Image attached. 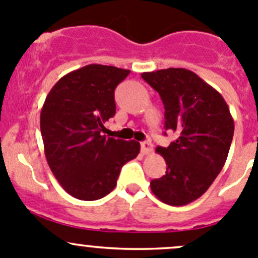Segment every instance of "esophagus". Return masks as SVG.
Wrapping results in <instances>:
<instances>
[{"label":"esophagus","mask_w":258,"mask_h":258,"mask_svg":"<svg viewBox=\"0 0 258 258\" xmlns=\"http://www.w3.org/2000/svg\"><path fill=\"white\" fill-rule=\"evenodd\" d=\"M152 150H153V146L151 142H147V141L141 142V152L144 153V155H148V153L152 152Z\"/></svg>","instance_id":"esophagus-1"}]
</instances>
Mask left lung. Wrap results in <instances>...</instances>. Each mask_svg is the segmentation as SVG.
Instances as JSON below:
<instances>
[{
  "mask_svg": "<svg viewBox=\"0 0 258 258\" xmlns=\"http://www.w3.org/2000/svg\"><path fill=\"white\" fill-rule=\"evenodd\" d=\"M141 77L162 100L165 128L177 135L168 147L156 148L167 168L151 181V189L163 204L184 206L201 197L222 170L233 118L221 93L189 70H158Z\"/></svg>",
  "mask_w": 258,
  "mask_h": 258,
  "instance_id": "8db88e82",
  "label": "left lung"
}]
</instances>
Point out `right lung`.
<instances>
[{
  "label": "right lung",
  "mask_w": 258,
  "mask_h": 258,
  "mask_svg": "<svg viewBox=\"0 0 258 258\" xmlns=\"http://www.w3.org/2000/svg\"><path fill=\"white\" fill-rule=\"evenodd\" d=\"M131 71L87 64L57 81L41 110V135L52 173L75 199L95 201L116 187L122 166L140 153L135 140L106 137L116 113L114 90Z\"/></svg>",
  "instance_id": "right-lung-1"
}]
</instances>
